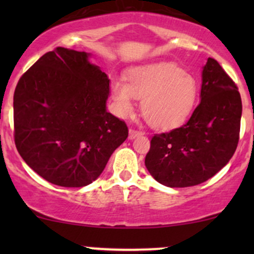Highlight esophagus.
Segmentation results:
<instances>
[{
	"label": "esophagus",
	"instance_id": "esophagus-1",
	"mask_svg": "<svg viewBox=\"0 0 254 254\" xmlns=\"http://www.w3.org/2000/svg\"><path fill=\"white\" fill-rule=\"evenodd\" d=\"M142 131H139V130H136V129H132V127H131V129L129 130V137L131 139L132 138H135V137H137V136H141L142 135Z\"/></svg>",
	"mask_w": 254,
	"mask_h": 254
}]
</instances>
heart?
I'll list each match as a JSON object with an SVG mask.
<instances>
[{"label": "heart", "mask_w": 254, "mask_h": 254, "mask_svg": "<svg viewBox=\"0 0 254 254\" xmlns=\"http://www.w3.org/2000/svg\"><path fill=\"white\" fill-rule=\"evenodd\" d=\"M116 111L122 117L132 115L135 98L142 100V115L150 127L172 129L180 125L196 106L197 80L174 64H156L135 69L127 83L115 78L111 86Z\"/></svg>", "instance_id": "heart-1"}]
</instances>
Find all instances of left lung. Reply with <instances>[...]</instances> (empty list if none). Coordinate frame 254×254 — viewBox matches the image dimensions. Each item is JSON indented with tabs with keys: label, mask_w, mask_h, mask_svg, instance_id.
I'll return each instance as SVG.
<instances>
[{
	"label": "left lung",
	"mask_w": 254,
	"mask_h": 254,
	"mask_svg": "<svg viewBox=\"0 0 254 254\" xmlns=\"http://www.w3.org/2000/svg\"><path fill=\"white\" fill-rule=\"evenodd\" d=\"M241 112L237 84L209 57L203 68L199 105L182 127L151 137L145 167L156 182L170 188L206 182L234 155Z\"/></svg>",
	"instance_id": "8db88e82"
}]
</instances>
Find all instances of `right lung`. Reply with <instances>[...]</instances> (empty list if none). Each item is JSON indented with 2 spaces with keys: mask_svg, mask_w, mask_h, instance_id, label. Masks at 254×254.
Masks as SVG:
<instances>
[{
  "mask_svg": "<svg viewBox=\"0 0 254 254\" xmlns=\"http://www.w3.org/2000/svg\"><path fill=\"white\" fill-rule=\"evenodd\" d=\"M88 54L64 48L46 52L20 77L14 92V141L40 177L82 188L104 171L129 135L106 111L110 80Z\"/></svg>",
  "mask_w": 254,
  "mask_h": 254,
  "instance_id": "add662e5",
  "label": "right lung"
}]
</instances>
